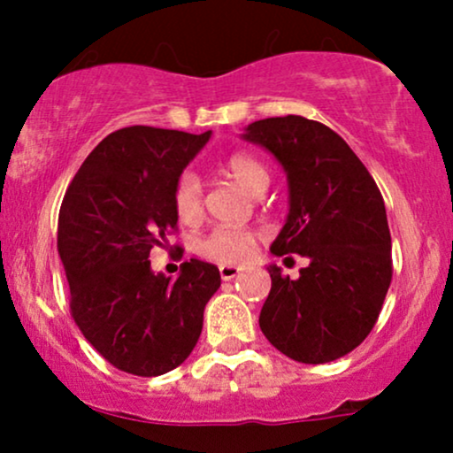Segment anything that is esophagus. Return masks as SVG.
<instances>
[{
	"instance_id": "34e87169",
	"label": "esophagus",
	"mask_w": 453,
	"mask_h": 453,
	"mask_svg": "<svg viewBox=\"0 0 453 453\" xmlns=\"http://www.w3.org/2000/svg\"><path fill=\"white\" fill-rule=\"evenodd\" d=\"M241 273H242V270L236 268V266H219V274H221L223 280H232V279L241 277Z\"/></svg>"
}]
</instances>
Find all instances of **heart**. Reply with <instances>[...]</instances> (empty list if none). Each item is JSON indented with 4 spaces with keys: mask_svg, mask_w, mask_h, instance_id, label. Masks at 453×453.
<instances>
[{
    "mask_svg": "<svg viewBox=\"0 0 453 453\" xmlns=\"http://www.w3.org/2000/svg\"><path fill=\"white\" fill-rule=\"evenodd\" d=\"M223 174H227L236 185L251 196H259L270 185L266 165L247 153H234L221 164ZM173 206L176 217L183 223H194L202 217L204 191L200 179L194 173L179 176L173 189ZM259 234L251 227H215L197 242V253L202 257L219 264H242L251 257Z\"/></svg>",
    "mask_w": 453,
    "mask_h": 453,
    "instance_id": "1",
    "label": "heart"
}]
</instances>
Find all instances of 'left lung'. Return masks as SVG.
Masks as SVG:
<instances>
[{"label": "left lung", "mask_w": 453, "mask_h": 453, "mask_svg": "<svg viewBox=\"0 0 453 453\" xmlns=\"http://www.w3.org/2000/svg\"><path fill=\"white\" fill-rule=\"evenodd\" d=\"M242 136L268 149L288 173V223L270 251L309 257L296 280L268 268L273 288L259 327L296 362L339 360L371 334L392 283L381 191L349 144L319 121L262 119Z\"/></svg>", "instance_id": "8db88e82"}]
</instances>
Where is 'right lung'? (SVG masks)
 <instances>
[{
	"label": "right lung",
	"instance_id": "add662e5",
	"mask_svg": "<svg viewBox=\"0 0 453 453\" xmlns=\"http://www.w3.org/2000/svg\"><path fill=\"white\" fill-rule=\"evenodd\" d=\"M211 132L132 126L91 150L67 187L57 249L70 313L106 362L138 377L173 371L194 351L219 270L189 259L176 279L150 270V249L174 234L173 189ZM183 256V249H179Z\"/></svg>",
	"mask_w": 453,
	"mask_h": 453
}]
</instances>
